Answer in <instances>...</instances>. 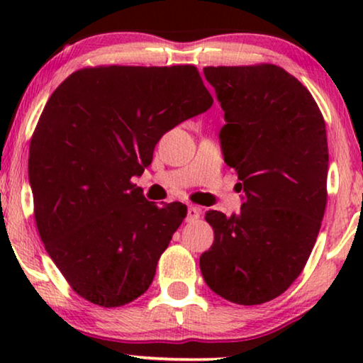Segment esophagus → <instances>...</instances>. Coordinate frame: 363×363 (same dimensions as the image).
<instances>
[{
  "label": "esophagus",
  "instance_id": "esophagus-1",
  "mask_svg": "<svg viewBox=\"0 0 363 363\" xmlns=\"http://www.w3.org/2000/svg\"><path fill=\"white\" fill-rule=\"evenodd\" d=\"M201 215V210L198 206H188L186 211V221H196Z\"/></svg>",
  "mask_w": 363,
  "mask_h": 363
}]
</instances>
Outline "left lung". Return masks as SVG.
I'll use <instances>...</instances> for the list:
<instances>
[{
    "label": "left lung",
    "instance_id": "1",
    "mask_svg": "<svg viewBox=\"0 0 363 363\" xmlns=\"http://www.w3.org/2000/svg\"><path fill=\"white\" fill-rule=\"evenodd\" d=\"M203 72L225 111L221 150L245 203L238 215L206 213L215 241L200 269L218 296L257 306L297 279L315 245L327 205L325 122L311 92L274 64Z\"/></svg>",
    "mask_w": 363,
    "mask_h": 363
}]
</instances>
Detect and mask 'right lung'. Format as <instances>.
<instances>
[{
  "label": "right lung",
  "instance_id": "1",
  "mask_svg": "<svg viewBox=\"0 0 363 363\" xmlns=\"http://www.w3.org/2000/svg\"><path fill=\"white\" fill-rule=\"evenodd\" d=\"M195 66H99L72 72L49 97L29 147L39 236L79 296L121 307L150 287L186 206L158 208L132 178L165 132L206 112Z\"/></svg>",
  "mask_w": 363,
  "mask_h": 363
}]
</instances>
